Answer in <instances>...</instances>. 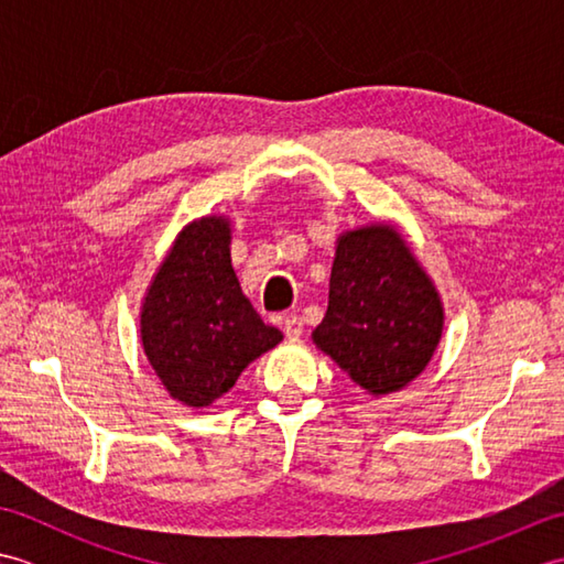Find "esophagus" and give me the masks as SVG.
I'll list each match as a JSON object with an SVG mask.
<instances>
[{"label": "esophagus", "instance_id": "obj_1", "mask_svg": "<svg viewBox=\"0 0 564 564\" xmlns=\"http://www.w3.org/2000/svg\"><path fill=\"white\" fill-rule=\"evenodd\" d=\"M303 327H305V322H303L301 315H285L283 317V332H285V337H289V339L301 337Z\"/></svg>", "mask_w": 564, "mask_h": 564}]
</instances>
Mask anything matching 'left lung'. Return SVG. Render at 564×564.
<instances>
[{"mask_svg": "<svg viewBox=\"0 0 564 564\" xmlns=\"http://www.w3.org/2000/svg\"><path fill=\"white\" fill-rule=\"evenodd\" d=\"M443 329L441 297L390 225L346 232L337 242L329 305L313 341L370 394L414 380Z\"/></svg>", "mask_w": 564, "mask_h": 564, "instance_id": "left-lung-1", "label": "left lung"}]
</instances>
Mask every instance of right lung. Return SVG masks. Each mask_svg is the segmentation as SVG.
<instances>
[{
  "label": "right lung",
  "mask_w": 564,
  "mask_h": 564,
  "mask_svg": "<svg viewBox=\"0 0 564 564\" xmlns=\"http://www.w3.org/2000/svg\"><path fill=\"white\" fill-rule=\"evenodd\" d=\"M140 337L162 386L188 406L218 400L283 339L239 289L225 218L210 215L178 232L142 303Z\"/></svg>",
  "instance_id": "obj_1"
}]
</instances>
